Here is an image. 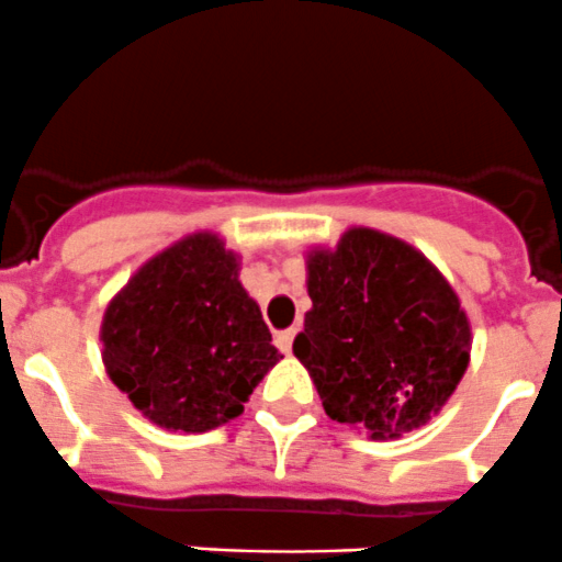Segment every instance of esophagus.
I'll return each mask as SVG.
<instances>
[{"mask_svg":"<svg viewBox=\"0 0 562 562\" xmlns=\"http://www.w3.org/2000/svg\"><path fill=\"white\" fill-rule=\"evenodd\" d=\"M294 336H297V327H289V330H281L279 336H276V347H279L283 355H289V352H292Z\"/></svg>","mask_w":562,"mask_h":562,"instance_id":"1","label":"esophagus"}]
</instances>
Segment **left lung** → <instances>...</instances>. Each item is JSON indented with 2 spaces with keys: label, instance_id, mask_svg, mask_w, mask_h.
<instances>
[{
  "label": "left lung",
  "instance_id": "1",
  "mask_svg": "<svg viewBox=\"0 0 562 562\" xmlns=\"http://www.w3.org/2000/svg\"><path fill=\"white\" fill-rule=\"evenodd\" d=\"M311 311L292 352L322 407L371 440L429 424L470 363V322L451 283L409 243L355 226L311 248Z\"/></svg>",
  "mask_w": 562,
  "mask_h": 562
}]
</instances>
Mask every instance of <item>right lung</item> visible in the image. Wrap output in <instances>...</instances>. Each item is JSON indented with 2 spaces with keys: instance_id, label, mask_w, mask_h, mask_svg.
Here are the masks:
<instances>
[{
  "instance_id": "right-lung-1",
  "label": "right lung",
  "mask_w": 562,
  "mask_h": 562,
  "mask_svg": "<svg viewBox=\"0 0 562 562\" xmlns=\"http://www.w3.org/2000/svg\"><path fill=\"white\" fill-rule=\"evenodd\" d=\"M237 276V254L196 232L144 262L105 308V371L160 429L229 424L283 358Z\"/></svg>"
}]
</instances>
